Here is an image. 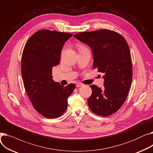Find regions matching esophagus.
<instances>
[{
	"instance_id": "esophagus-1",
	"label": "esophagus",
	"mask_w": 153,
	"mask_h": 153,
	"mask_svg": "<svg viewBox=\"0 0 153 153\" xmlns=\"http://www.w3.org/2000/svg\"><path fill=\"white\" fill-rule=\"evenodd\" d=\"M83 85H84V84H82V83H81V82H78V83H77V84H76V87H81V86H83Z\"/></svg>"
}]
</instances>
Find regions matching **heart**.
Here are the masks:
<instances>
[{
  "label": "heart",
  "instance_id": "obj_1",
  "mask_svg": "<svg viewBox=\"0 0 153 153\" xmlns=\"http://www.w3.org/2000/svg\"><path fill=\"white\" fill-rule=\"evenodd\" d=\"M79 50H80V49H84V48H86L84 45H79Z\"/></svg>",
  "mask_w": 153,
  "mask_h": 153
}]
</instances>
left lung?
<instances>
[{"mask_svg":"<svg viewBox=\"0 0 153 153\" xmlns=\"http://www.w3.org/2000/svg\"><path fill=\"white\" fill-rule=\"evenodd\" d=\"M74 36L91 47L93 68L104 74L102 89L91 85L92 93L88 105L97 115L115 113L125 102L132 81L131 57L126 39L117 32L106 29L81 32Z\"/></svg>","mask_w":153,"mask_h":153,"instance_id":"1","label":"left lung"}]
</instances>
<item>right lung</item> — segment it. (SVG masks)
I'll list each match as a JSON object with an SVG mask.
<instances>
[{
  "mask_svg": "<svg viewBox=\"0 0 153 153\" xmlns=\"http://www.w3.org/2000/svg\"><path fill=\"white\" fill-rule=\"evenodd\" d=\"M71 33L42 30L27 41L22 53L21 71L24 87L35 109L48 118H58L66 111L68 98L74 84L62 86L52 79L53 67L59 64L64 43Z\"/></svg>",
  "mask_w": 153,
  "mask_h": 153,
  "instance_id": "right-lung-1",
  "label": "right lung"
}]
</instances>
